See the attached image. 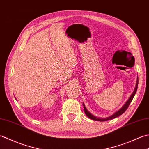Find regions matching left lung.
Returning <instances> with one entry per match:
<instances>
[{
	"mask_svg": "<svg viewBox=\"0 0 149 149\" xmlns=\"http://www.w3.org/2000/svg\"><path fill=\"white\" fill-rule=\"evenodd\" d=\"M138 80H137V82H136V87L134 88V90L133 92H132V93L131 94V97L129 98V99L127 100V102H126L125 103L124 105H123L122 108L119 109L118 111H117L114 113L113 115L110 116L109 117H107V118H97V117L95 116L94 115H93L92 114H91L87 110V109L86 108V107H85L84 104H83V106H84V113L85 114H86V115L88 117V118H90V119L93 120H95V121H100V122H103V121H107V120H112L113 118H116V117L120 115H122V114L124 113L126 110H127V109L128 108V107L129 106V104H131V101L132 100V99L134 98V96L135 95L136 93V91H137V88H138Z\"/></svg>",
	"mask_w": 149,
	"mask_h": 149,
	"instance_id": "obj_1",
	"label": "left lung"
}]
</instances>
